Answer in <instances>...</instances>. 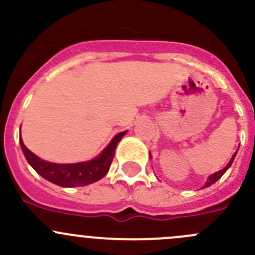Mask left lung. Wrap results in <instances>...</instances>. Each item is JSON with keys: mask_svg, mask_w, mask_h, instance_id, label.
Wrapping results in <instances>:
<instances>
[{"mask_svg": "<svg viewBox=\"0 0 255 255\" xmlns=\"http://www.w3.org/2000/svg\"><path fill=\"white\" fill-rule=\"evenodd\" d=\"M236 154H237V151H236L235 154H233V156H232V159H231L230 160V163L227 164V166H226L225 169H222V170H220V171H217V173H215V174H212V175H211L210 177H208V180H207V182L206 184H205V186L204 187H208V186H211V185L212 184H215L216 181H217L218 179H221V177H222V175L223 174L226 173V171L228 170V168H230L231 165H232V163H233V160H235V158H236Z\"/></svg>", "mask_w": 255, "mask_h": 255, "instance_id": "1", "label": "left lung"}]
</instances>
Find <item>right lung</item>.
Masks as SVG:
<instances>
[{
    "instance_id": "1",
    "label": "right lung",
    "mask_w": 255,
    "mask_h": 255,
    "mask_svg": "<svg viewBox=\"0 0 255 255\" xmlns=\"http://www.w3.org/2000/svg\"><path fill=\"white\" fill-rule=\"evenodd\" d=\"M125 134L126 130L116 135L96 159L78 164H54L42 160L24 145L22 138H19V143L27 161L40 176L59 186L75 187L92 184L106 175L112 164L117 143Z\"/></svg>"
}]
</instances>
